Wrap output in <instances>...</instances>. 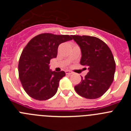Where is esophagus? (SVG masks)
Wrapping results in <instances>:
<instances>
[{
  "instance_id": "esophagus-1",
  "label": "esophagus",
  "mask_w": 131,
  "mask_h": 131,
  "mask_svg": "<svg viewBox=\"0 0 131 131\" xmlns=\"http://www.w3.org/2000/svg\"><path fill=\"white\" fill-rule=\"evenodd\" d=\"M66 73L67 74V75H71V74H73V72H71V71H66Z\"/></svg>"
}]
</instances>
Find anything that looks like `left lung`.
<instances>
[{
  "label": "left lung",
  "mask_w": 131,
  "mask_h": 131,
  "mask_svg": "<svg viewBox=\"0 0 131 131\" xmlns=\"http://www.w3.org/2000/svg\"><path fill=\"white\" fill-rule=\"evenodd\" d=\"M79 45L82 57L80 63L87 66L89 72L75 86L76 92L87 99L102 96L111 86L115 71V62L110 48L104 41L95 37L73 35Z\"/></svg>",
  "instance_id": "left-lung-1"
}]
</instances>
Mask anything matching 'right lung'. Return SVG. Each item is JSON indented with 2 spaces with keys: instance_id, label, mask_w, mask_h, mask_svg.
Wrapping results in <instances>:
<instances>
[{
  "instance_id": "1",
  "label": "right lung",
  "mask_w": 131,
  "mask_h": 131,
  "mask_svg": "<svg viewBox=\"0 0 131 131\" xmlns=\"http://www.w3.org/2000/svg\"><path fill=\"white\" fill-rule=\"evenodd\" d=\"M72 36L42 33L33 37L23 50L18 64L19 78L31 98L46 100L55 95L66 73L50 70V61L57 56L59 45L71 40Z\"/></svg>"
}]
</instances>
